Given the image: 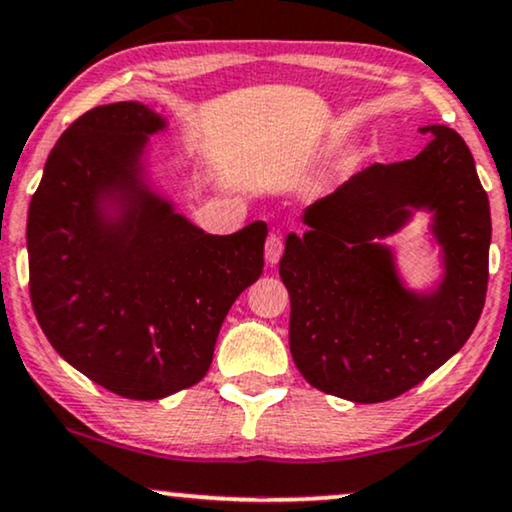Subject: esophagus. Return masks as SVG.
<instances>
[{
  "mask_svg": "<svg viewBox=\"0 0 512 512\" xmlns=\"http://www.w3.org/2000/svg\"><path fill=\"white\" fill-rule=\"evenodd\" d=\"M280 256H282V239L277 235H270L266 239V261H268V266H275V263L280 261Z\"/></svg>",
  "mask_w": 512,
  "mask_h": 512,
  "instance_id": "34e87169",
  "label": "esophagus"
}]
</instances>
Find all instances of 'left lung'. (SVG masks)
Returning <instances> with one entry per match:
<instances>
[{
  "instance_id": "8db88e82",
  "label": "left lung",
  "mask_w": 512,
  "mask_h": 512,
  "mask_svg": "<svg viewBox=\"0 0 512 512\" xmlns=\"http://www.w3.org/2000/svg\"><path fill=\"white\" fill-rule=\"evenodd\" d=\"M408 161L375 163L304 211L285 237L289 349L311 387L353 403L401 396L468 342L489 280L491 213L468 144L446 125ZM440 249V275L410 288L386 244L414 219Z\"/></svg>"
}]
</instances>
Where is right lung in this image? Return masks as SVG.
<instances>
[{
    "mask_svg": "<svg viewBox=\"0 0 512 512\" xmlns=\"http://www.w3.org/2000/svg\"><path fill=\"white\" fill-rule=\"evenodd\" d=\"M140 102L104 104L54 144L28 208L30 299L49 344L99 387L154 401L206 375L227 311L263 273L268 225L208 235L156 187Z\"/></svg>",
    "mask_w": 512,
    "mask_h": 512,
    "instance_id": "right-lung-1",
    "label": "right lung"
}]
</instances>
